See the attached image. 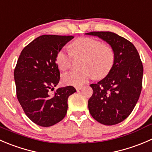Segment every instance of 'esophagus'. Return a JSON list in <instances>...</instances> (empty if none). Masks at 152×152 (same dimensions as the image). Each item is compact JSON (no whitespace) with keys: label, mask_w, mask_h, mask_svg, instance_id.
<instances>
[{"label":"esophagus","mask_w":152,"mask_h":152,"mask_svg":"<svg viewBox=\"0 0 152 152\" xmlns=\"http://www.w3.org/2000/svg\"><path fill=\"white\" fill-rule=\"evenodd\" d=\"M82 88H83L82 86H76V90L77 91H79V90H80Z\"/></svg>","instance_id":"esophagus-1"}]
</instances>
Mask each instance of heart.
<instances>
[{"instance_id": "obj_1", "label": "heart", "mask_w": 152, "mask_h": 152, "mask_svg": "<svg viewBox=\"0 0 152 152\" xmlns=\"http://www.w3.org/2000/svg\"><path fill=\"white\" fill-rule=\"evenodd\" d=\"M73 57L83 58L81 71H73L63 76L66 85L80 86L95 77L102 79L110 73L116 59L115 51L112 46L92 37H80L73 41L69 50L63 49L58 52L56 63L62 71L72 66Z\"/></svg>"}]
</instances>
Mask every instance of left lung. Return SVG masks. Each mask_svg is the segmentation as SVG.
<instances>
[{
	"mask_svg": "<svg viewBox=\"0 0 152 152\" xmlns=\"http://www.w3.org/2000/svg\"><path fill=\"white\" fill-rule=\"evenodd\" d=\"M114 48L115 65L109 75L91 84L93 94L88 101L92 118L103 125H115L133 111L142 90L143 66L133 43L111 31H91Z\"/></svg>",
	"mask_w": 152,
	"mask_h": 152,
	"instance_id": "8db88e82",
	"label": "left lung"
}]
</instances>
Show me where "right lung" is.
Listing matches in <instances>:
<instances>
[{
    "label": "right lung",
    "instance_id": "add662e5",
    "mask_svg": "<svg viewBox=\"0 0 152 152\" xmlns=\"http://www.w3.org/2000/svg\"><path fill=\"white\" fill-rule=\"evenodd\" d=\"M72 38V35H41L24 47L18 60L14 71L18 100L26 116L40 126H52L62 121L69 97L76 91L68 86L50 94L60 80L57 54Z\"/></svg>",
    "mask_w": 152,
    "mask_h": 152
}]
</instances>
